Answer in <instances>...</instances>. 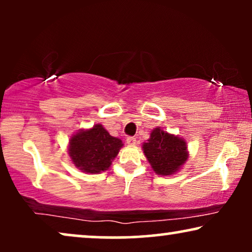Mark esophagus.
<instances>
[{
  "label": "esophagus",
  "instance_id": "34e87169",
  "mask_svg": "<svg viewBox=\"0 0 252 252\" xmlns=\"http://www.w3.org/2000/svg\"><path fill=\"white\" fill-rule=\"evenodd\" d=\"M126 142H127V144H128V146H134V144L136 143V139H135V137H133V136H128L126 139Z\"/></svg>",
  "mask_w": 252,
  "mask_h": 252
}]
</instances>
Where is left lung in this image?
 I'll use <instances>...</instances> for the list:
<instances>
[{
    "label": "left lung",
    "mask_w": 252,
    "mask_h": 252,
    "mask_svg": "<svg viewBox=\"0 0 252 252\" xmlns=\"http://www.w3.org/2000/svg\"><path fill=\"white\" fill-rule=\"evenodd\" d=\"M142 148L155 173L159 175L174 174L188 159L186 141L159 127L151 130L150 139Z\"/></svg>",
    "instance_id": "1"
}]
</instances>
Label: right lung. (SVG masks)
Instances as JSON below:
<instances>
[{
    "mask_svg": "<svg viewBox=\"0 0 252 252\" xmlns=\"http://www.w3.org/2000/svg\"><path fill=\"white\" fill-rule=\"evenodd\" d=\"M68 155L79 170L97 174L106 171L124 144L109 134L101 124L91 129H80L71 136Z\"/></svg>",
    "mask_w": 252,
    "mask_h": 252,
    "instance_id": "1",
    "label": "right lung"
}]
</instances>
